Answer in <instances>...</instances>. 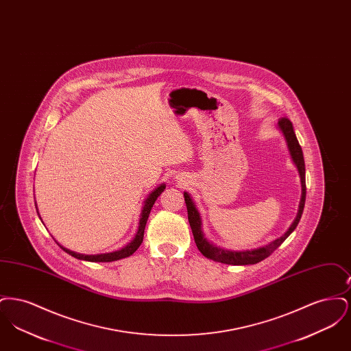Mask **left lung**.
<instances>
[{
  "label": "left lung",
  "instance_id": "left-lung-1",
  "mask_svg": "<svg viewBox=\"0 0 351 351\" xmlns=\"http://www.w3.org/2000/svg\"><path fill=\"white\" fill-rule=\"evenodd\" d=\"M278 126H279V129L283 133L285 142H287V146H288V150H289V154H291V158H292L295 166L298 167L299 175H300L301 200L300 204H299L298 216L293 219V222L289 226V229L282 237H279L278 239L272 241L271 243H268V245L263 246V247L254 249V250L250 251L225 250V249H219V247L213 246L205 238V235L202 233V226H201L202 222H201L200 213H199L195 202L192 200V197L186 192H184V200H185L186 210H188V221H189V225H191V229H192V233H193L196 246L200 250L201 254L204 256H206L208 259L216 261V262L223 263V265H233V266H245V265L259 263V262H262L263 259H266L267 256H269L274 251L276 250L283 243L284 241L289 237V234L296 229V226H298V223L300 221L302 210H304L305 196H306L304 155H302V150H301V146L299 145V141L296 138V134L293 132L292 122L288 118H280L279 122H278Z\"/></svg>",
  "mask_w": 351,
  "mask_h": 351
}]
</instances>
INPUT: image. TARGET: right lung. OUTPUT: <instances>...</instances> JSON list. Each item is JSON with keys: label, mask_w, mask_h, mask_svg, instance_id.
Here are the masks:
<instances>
[{"label": "right lung", "mask_w": 351, "mask_h": 351, "mask_svg": "<svg viewBox=\"0 0 351 351\" xmlns=\"http://www.w3.org/2000/svg\"><path fill=\"white\" fill-rule=\"evenodd\" d=\"M166 189V185L162 184L159 185L158 188H155L149 197L145 201V205H143V209H142V213H141V218H139V226H138V232L135 234L133 241L130 243H128L123 249L121 250L113 251V252H108V254H97V255H84V254H77V252H73V251L67 250L66 247L60 246V249L66 251L69 255L77 258V259H82V261H88V262H113V261H118V259H122V258H128L132 254H134L136 249L141 246V243L143 242V234H145V228H146V222H147V218L150 216L151 208L152 205L155 204L156 199L162 195V192ZM36 206V205H35ZM36 213H38V209H36Z\"/></svg>", "instance_id": "add662e5"}]
</instances>
